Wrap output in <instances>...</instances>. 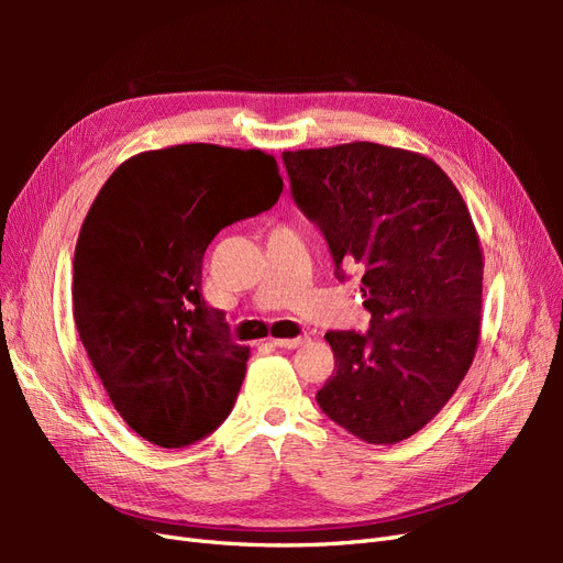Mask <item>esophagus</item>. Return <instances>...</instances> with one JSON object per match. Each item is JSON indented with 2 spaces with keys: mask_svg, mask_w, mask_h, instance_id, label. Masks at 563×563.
<instances>
[{
  "mask_svg": "<svg viewBox=\"0 0 563 563\" xmlns=\"http://www.w3.org/2000/svg\"><path fill=\"white\" fill-rule=\"evenodd\" d=\"M305 343V338H272V345L284 350H296Z\"/></svg>",
  "mask_w": 563,
  "mask_h": 563,
  "instance_id": "1",
  "label": "esophagus"
}]
</instances>
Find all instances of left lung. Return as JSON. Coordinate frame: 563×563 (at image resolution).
I'll return each mask as SVG.
<instances>
[{
    "label": "left lung",
    "instance_id": "8db88e82",
    "mask_svg": "<svg viewBox=\"0 0 563 563\" xmlns=\"http://www.w3.org/2000/svg\"><path fill=\"white\" fill-rule=\"evenodd\" d=\"M282 159L335 277L362 272L371 312L366 333H327L335 371L317 404L368 444H397L444 408L479 343L484 261L472 216L451 178L416 152L347 143Z\"/></svg>",
    "mask_w": 563,
    "mask_h": 563
}]
</instances>
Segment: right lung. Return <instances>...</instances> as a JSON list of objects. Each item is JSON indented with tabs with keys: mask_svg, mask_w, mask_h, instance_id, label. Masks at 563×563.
I'll use <instances>...</instances> for the list:
<instances>
[{
	"mask_svg": "<svg viewBox=\"0 0 563 563\" xmlns=\"http://www.w3.org/2000/svg\"><path fill=\"white\" fill-rule=\"evenodd\" d=\"M282 190L263 150L187 143L126 159L84 218L77 333L117 413L150 444H195L230 416L249 347L201 296L203 251Z\"/></svg>",
	"mask_w": 563,
	"mask_h": 563,
	"instance_id": "obj_1",
	"label": "right lung"
}]
</instances>
